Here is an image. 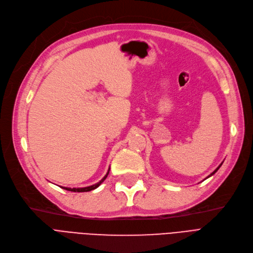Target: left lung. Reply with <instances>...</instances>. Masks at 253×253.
Masks as SVG:
<instances>
[{
	"label": "left lung",
	"instance_id": "1",
	"mask_svg": "<svg viewBox=\"0 0 253 253\" xmlns=\"http://www.w3.org/2000/svg\"><path fill=\"white\" fill-rule=\"evenodd\" d=\"M221 165H222V163H221V164H220V165H219V167H217V168H216V169H215V170H214V171H213V172H211V174H210V175H209V176H208V177H210V176H211V175H213V174H215V173H216V172H217V170H218V169H219V168H220V167H221ZM208 177H207V178H208Z\"/></svg>",
	"mask_w": 253,
	"mask_h": 253
}]
</instances>
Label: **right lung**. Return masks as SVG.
Masks as SVG:
<instances>
[{
	"mask_svg": "<svg viewBox=\"0 0 253 253\" xmlns=\"http://www.w3.org/2000/svg\"><path fill=\"white\" fill-rule=\"evenodd\" d=\"M109 171H110V168H109V170H108L107 174H106L102 179H100V180L98 181V183H96V184H94V185H92V186L85 187V188H66V187H61V188L65 189V190H67V191H72V192H89V191H91V190L96 189L100 184L103 183V181L107 178V176H108V174H109Z\"/></svg>",
	"mask_w": 253,
	"mask_h": 253,
	"instance_id": "add662e5",
	"label": "right lung"
}]
</instances>
